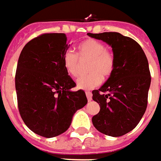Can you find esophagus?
Listing matches in <instances>:
<instances>
[{"mask_svg": "<svg viewBox=\"0 0 161 161\" xmlns=\"http://www.w3.org/2000/svg\"><path fill=\"white\" fill-rule=\"evenodd\" d=\"M86 96H87V98H88L89 101H90L92 99V93L90 91H86Z\"/></svg>", "mask_w": 161, "mask_h": 161, "instance_id": "esophagus-1", "label": "esophagus"}]
</instances>
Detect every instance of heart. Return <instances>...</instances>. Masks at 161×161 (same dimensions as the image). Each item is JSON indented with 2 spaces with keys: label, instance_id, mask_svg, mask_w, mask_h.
I'll list each match as a JSON object with an SVG mask.
<instances>
[{
  "label": "heart",
  "instance_id": "b5f03b06",
  "mask_svg": "<svg viewBox=\"0 0 161 161\" xmlns=\"http://www.w3.org/2000/svg\"><path fill=\"white\" fill-rule=\"evenodd\" d=\"M80 61H90L87 71L89 74L79 78L77 87L80 90H91L100 85L104 79L109 78L114 71V53L106 48V46L95 39H87L78 46V54L71 50L66 51L63 57V64L66 71L78 77L80 71Z\"/></svg>",
  "mask_w": 161,
  "mask_h": 161
}]
</instances>
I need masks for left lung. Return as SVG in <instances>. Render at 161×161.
<instances>
[{
	"label": "left lung",
	"mask_w": 161,
	"mask_h": 161,
	"mask_svg": "<svg viewBox=\"0 0 161 161\" xmlns=\"http://www.w3.org/2000/svg\"><path fill=\"white\" fill-rule=\"evenodd\" d=\"M111 46L115 56L114 73L98 90L92 91V99L100 111L92 117L97 131L118 137L131 132L145 113L151 72L145 53L139 44L117 32L88 33Z\"/></svg>",
	"instance_id": "left-lung-1"
}]
</instances>
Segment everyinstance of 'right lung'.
<instances>
[{"label":"right lung","mask_w":161,"mask_h":161,"mask_svg":"<svg viewBox=\"0 0 161 161\" xmlns=\"http://www.w3.org/2000/svg\"><path fill=\"white\" fill-rule=\"evenodd\" d=\"M69 48L64 33H46L30 40L19 54L15 75L18 108L35 133L52 138L70 127L78 109L88 103L63 64Z\"/></svg>","instance_id":"obj_1"}]
</instances>
